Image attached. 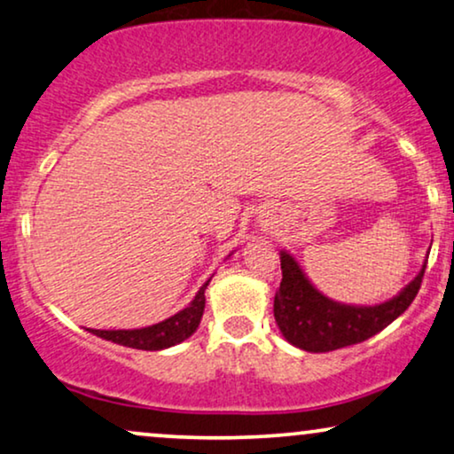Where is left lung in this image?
I'll list each match as a JSON object with an SVG mask.
<instances>
[{
    "instance_id": "8db88e82",
    "label": "left lung",
    "mask_w": 454,
    "mask_h": 454,
    "mask_svg": "<svg viewBox=\"0 0 454 454\" xmlns=\"http://www.w3.org/2000/svg\"><path fill=\"white\" fill-rule=\"evenodd\" d=\"M427 262L409 285L392 300L375 306H349L333 301L309 283L289 251H280L283 280L274 295V318L291 346L306 352H333L354 346L394 323L411 306L421 286Z\"/></svg>"
}]
</instances>
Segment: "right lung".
Here are the masks:
<instances>
[{
	"label": "right lung",
	"mask_w": 454,
	"mask_h": 454,
	"mask_svg": "<svg viewBox=\"0 0 454 454\" xmlns=\"http://www.w3.org/2000/svg\"><path fill=\"white\" fill-rule=\"evenodd\" d=\"M211 280V278H209ZM209 280L205 283L194 295V300L188 303L184 309L174 314V317L165 318L163 323L145 326V329H119V331H102V329H88L96 337L102 340L119 343L125 348L146 349V352H157L182 343L199 329L200 318H203L205 309V289H207Z\"/></svg>",
	"instance_id": "obj_1"
}]
</instances>
